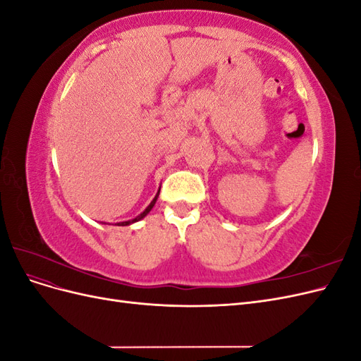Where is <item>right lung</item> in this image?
I'll list each match as a JSON object with an SVG mask.
<instances>
[{
    "label": "right lung",
    "instance_id": "1",
    "mask_svg": "<svg viewBox=\"0 0 361 361\" xmlns=\"http://www.w3.org/2000/svg\"><path fill=\"white\" fill-rule=\"evenodd\" d=\"M158 195H159V192L155 195V199L154 200H152V203L146 207V211L143 212V214H140L137 218H134V220H130V221H123V223H117L118 226H128V224H130V223H135V221H140L141 220V218H145L149 212H150V209H152V207H154V204H155V202H157V199H158Z\"/></svg>",
    "mask_w": 361,
    "mask_h": 361
}]
</instances>
